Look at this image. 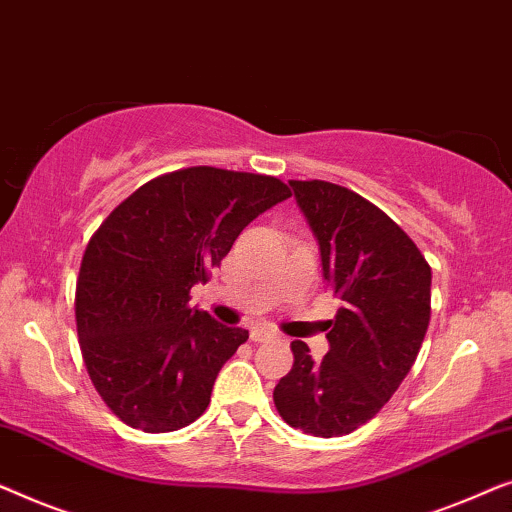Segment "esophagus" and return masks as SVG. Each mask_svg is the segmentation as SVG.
<instances>
[{
  "instance_id": "esophagus-1",
  "label": "esophagus",
  "mask_w": 512,
  "mask_h": 512,
  "mask_svg": "<svg viewBox=\"0 0 512 512\" xmlns=\"http://www.w3.org/2000/svg\"><path fill=\"white\" fill-rule=\"evenodd\" d=\"M273 336H276V334H273V331L266 329V327H250V341H255V343H264Z\"/></svg>"
}]
</instances>
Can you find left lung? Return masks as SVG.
Segmentation results:
<instances>
[{"label": "left lung", "instance_id": "obj_1", "mask_svg": "<svg viewBox=\"0 0 512 512\" xmlns=\"http://www.w3.org/2000/svg\"><path fill=\"white\" fill-rule=\"evenodd\" d=\"M320 243L322 276L343 301L313 362L292 341V371L273 390L280 417L311 436H345L399 390L431 318V266L390 215L327 181H290Z\"/></svg>", "mask_w": 512, "mask_h": 512}]
</instances>
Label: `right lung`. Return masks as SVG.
I'll return each mask as SVG.
<instances>
[{
  "instance_id": "obj_1",
  "label": "right lung",
  "mask_w": 512,
  "mask_h": 512,
  "mask_svg": "<svg viewBox=\"0 0 512 512\" xmlns=\"http://www.w3.org/2000/svg\"><path fill=\"white\" fill-rule=\"evenodd\" d=\"M287 197L280 178L187 167L141 185L92 234L76 280L78 343L99 397L129 427L164 434L208 408L248 331L190 308V290Z\"/></svg>"
}]
</instances>
